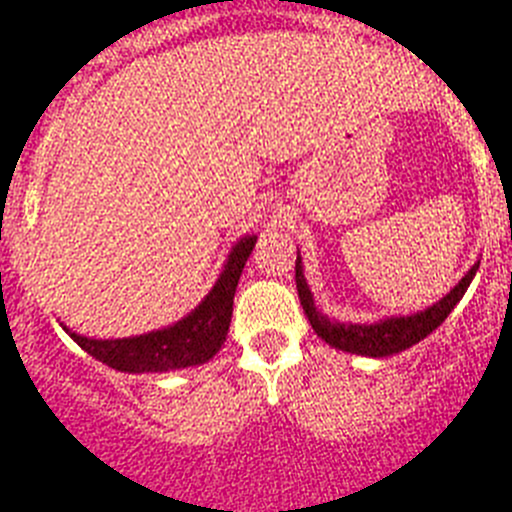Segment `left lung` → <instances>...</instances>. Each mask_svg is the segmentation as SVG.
<instances>
[{"instance_id": "8db88e82", "label": "left lung", "mask_w": 512, "mask_h": 512, "mask_svg": "<svg viewBox=\"0 0 512 512\" xmlns=\"http://www.w3.org/2000/svg\"><path fill=\"white\" fill-rule=\"evenodd\" d=\"M478 265L480 262H476V265L466 272V277H463L446 297L438 299L433 307L411 314V317H386L374 324L337 322V319H329L327 314L319 312V309L314 307V297L312 292H309L307 280H304L302 257H299V252L297 262H294V280H297L299 302H302V309L304 314H307L309 324H312V329L317 332V337H322L329 347L361 356H391L414 347L421 339H426L433 329H438L446 322L448 314L453 312V307L461 302L466 289L471 287V280L476 277Z\"/></svg>"}]
</instances>
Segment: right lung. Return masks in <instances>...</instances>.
<instances>
[{
	"instance_id": "1",
	"label": "right lung",
	"mask_w": 512,
	"mask_h": 512,
	"mask_svg": "<svg viewBox=\"0 0 512 512\" xmlns=\"http://www.w3.org/2000/svg\"><path fill=\"white\" fill-rule=\"evenodd\" d=\"M255 242L257 235L242 237L227 255L225 270L215 287L205 294L203 302L188 317L170 327L128 339H89L69 332V329L66 332L94 359L116 371H128V374L175 371L205 364L223 347L227 329H230L237 280H240L242 267H245Z\"/></svg>"
}]
</instances>
